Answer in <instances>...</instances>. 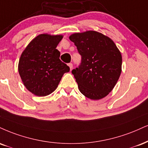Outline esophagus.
Wrapping results in <instances>:
<instances>
[{
	"label": "esophagus",
	"instance_id": "esophagus-1",
	"mask_svg": "<svg viewBox=\"0 0 148 148\" xmlns=\"http://www.w3.org/2000/svg\"><path fill=\"white\" fill-rule=\"evenodd\" d=\"M68 65H69V68H70V69H72V68H73V64L70 63L68 64Z\"/></svg>",
	"mask_w": 148,
	"mask_h": 148
}]
</instances>
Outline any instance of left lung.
<instances>
[{"label":"left lung","instance_id":"obj_1","mask_svg":"<svg viewBox=\"0 0 148 148\" xmlns=\"http://www.w3.org/2000/svg\"><path fill=\"white\" fill-rule=\"evenodd\" d=\"M69 39L81 56L80 65L72 71L80 92L92 100L106 97L121 73V54L114 42L94 31L74 34Z\"/></svg>","mask_w":148,"mask_h":148}]
</instances>
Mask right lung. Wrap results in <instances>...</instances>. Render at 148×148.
Here are the masks:
<instances>
[{
  "instance_id": "right-lung-1",
  "label": "right lung",
  "mask_w": 148,
  "mask_h": 148,
  "mask_svg": "<svg viewBox=\"0 0 148 148\" xmlns=\"http://www.w3.org/2000/svg\"><path fill=\"white\" fill-rule=\"evenodd\" d=\"M63 36L40 34L29 42L21 54L18 72L23 84L38 97L49 95L56 90L69 67L60 60L56 48Z\"/></svg>"
}]
</instances>
